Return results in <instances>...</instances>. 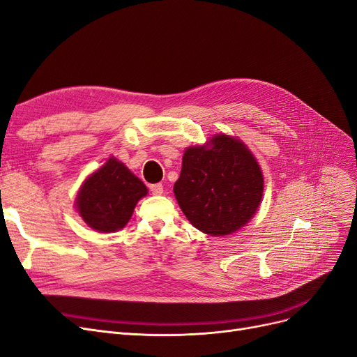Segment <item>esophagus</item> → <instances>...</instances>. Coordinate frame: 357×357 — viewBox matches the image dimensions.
Here are the masks:
<instances>
[{
  "label": "esophagus",
  "instance_id": "obj_1",
  "mask_svg": "<svg viewBox=\"0 0 357 357\" xmlns=\"http://www.w3.org/2000/svg\"><path fill=\"white\" fill-rule=\"evenodd\" d=\"M150 191L154 195H162L163 194V185L162 183H154L150 187Z\"/></svg>",
  "mask_w": 357,
  "mask_h": 357
}]
</instances>
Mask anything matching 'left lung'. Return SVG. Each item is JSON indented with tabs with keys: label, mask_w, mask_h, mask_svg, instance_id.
Wrapping results in <instances>:
<instances>
[{
	"label": "left lung",
	"mask_w": 357,
	"mask_h": 357,
	"mask_svg": "<svg viewBox=\"0 0 357 357\" xmlns=\"http://www.w3.org/2000/svg\"><path fill=\"white\" fill-rule=\"evenodd\" d=\"M262 191L264 178L254 154L238 138L223 132L204 146L185 150L174 185L187 219L211 236L230 235L250 222Z\"/></svg>",
	"instance_id": "left-lung-1"
}]
</instances>
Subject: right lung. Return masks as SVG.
<instances>
[{
	"label": "right lung",
	"mask_w": 357,
	"mask_h": 357,
	"mask_svg": "<svg viewBox=\"0 0 357 357\" xmlns=\"http://www.w3.org/2000/svg\"><path fill=\"white\" fill-rule=\"evenodd\" d=\"M147 187L115 158H109L93 172L79 190L75 208L84 223L100 234L126 226Z\"/></svg>",
	"instance_id": "obj_1"
}]
</instances>
